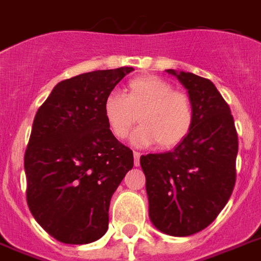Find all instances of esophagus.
Wrapping results in <instances>:
<instances>
[{
    "instance_id": "esophagus-1",
    "label": "esophagus",
    "mask_w": 261,
    "mask_h": 261,
    "mask_svg": "<svg viewBox=\"0 0 261 261\" xmlns=\"http://www.w3.org/2000/svg\"><path fill=\"white\" fill-rule=\"evenodd\" d=\"M139 159H141V153L139 151H134V165L139 167Z\"/></svg>"
}]
</instances>
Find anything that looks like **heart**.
Instances as JSON below:
<instances>
[{
    "label": "heart",
    "instance_id": "obj_1",
    "mask_svg": "<svg viewBox=\"0 0 261 261\" xmlns=\"http://www.w3.org/2000/svg\"><path fill=\"white\" fill-rule=\"evenodd\" d=\"M102 114L116 138H126L137 122H142L131 137L138 147L160 143L173 149L184 142L194 126V106L188 94L174 90L157 75L130 80L124 96L110 93L102 102Z\"/></svg>",
    "mask_w": 261,
    "mask_h": 261
}]
</instances>
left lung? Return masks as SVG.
<instances>
[{
    "mask_svg": "<svg viewBox=\"0 0 261 261\" xmlns=\"http://www.w3.org/2000/svg\"><path fill=\"white\" fill-rule=\"evenodd\" d=\"M188 92L195 120L174 150L141 155L149 217L160 231L187 237L221 213L236 184L239 137L230 108L210 80L168 69Z\"/></svg>",
    "mask_w": 261,
    "mask_h": 261,
    "instance_id": "left-lung-1",
    "label": "left lung"
}]
</instances>
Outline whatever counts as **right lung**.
<instances>
[{"instance_id":"obj_1","label":"right lung","mask_w":261,"mask_h":261,"mask_svg":"<svg viewBox=\"0 0 261 261\" xmlns=\"http://www.w3.org/2000/svg\"><path fill=\"white\" fill-rule=\"evenodd\" d=\"M133 67L61 81L35 115L24 155L27 203L36 222L63 244L97 241L112 195L134 155L111 133L104 98Z\"/></svg>"}]
</instances>
